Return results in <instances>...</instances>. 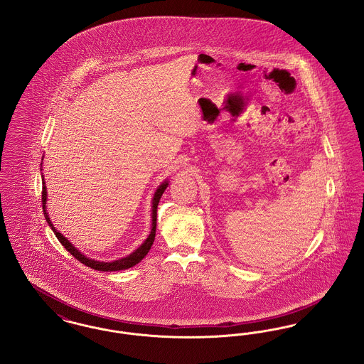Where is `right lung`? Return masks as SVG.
<instances>
[{"label":"right lung","instance_id":"right-lung-1","mask_svg":"<svg viewBox=\"0 0 364 364\" xmlns=\"http://www.w3.org/2000/svg\"><path fill=\"white\" fill-rule=\"evenodd\" d=\"M168 184H169L168 181H164V183L158 187L156 193H154V198H153V215H151V218H153V224H151V225H153V228H151V232H150L149 237L146 239V242H143V244L139 247L138 250H135V251H134L132 254H129L128 257H124L122 259L113 260V262H100V260L87 258L83 254H80L79 250H76V248L70 244V242H68V240L53 226L52 221H50V218H49V215H48V211H46V196H48V192H46L45 181H43V186H42V208H43L45 218H46L49 226L52 228V230L54 232L55 237L58 239V242H61V244L64 245V248H65L68 252H70V255L75 257L80 263L86 264V266L94 269V270H100V272H117V270H125V269H129V267L138 264L139 262L147 255V252L150 251V248H151V245H153V242H154L156 229V208H158L159 199H161L164 191L166 190Z\"/></svg>","mask_w":364,"mask_h":364}]
</instances>
